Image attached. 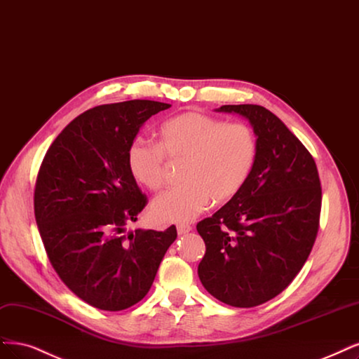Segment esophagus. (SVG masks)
Wrapping results in <instances>:
<instances>
[{
	"instance_id": "34e87169",
	"label": "esophagus",
	"mask_w": 359,
	"mask_h": 359,
	"mask_svg": "<svg viewBox=\"0 0 359 359\" xmlns=\"http://www.w3.org/2000/svg\"><path fill=\"white\" fill-rule=\"evenodd\" d=\"M177 231H178V234H185V233L191 231V226H189V224H178L177 226Z\"/></svg>"
}]
</instances>
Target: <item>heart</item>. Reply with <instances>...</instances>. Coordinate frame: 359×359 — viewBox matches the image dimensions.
Here are the masks:
<instances>
[{"label":"heart","instance_id":"heart-1","mask_svg":"<svg viewBox=\"0 0 359 359\" xmlns=\"http://www.w3.org/2000/svg\"><path fill=\"white\" fill-rule=\"evenodd\" d=\"M158 138V144L135 140L128 150L130 174L151 191L165 187L166 156L185 160L184 184L151 203L157 222L182 224L202 214L211 201L217 205L231 201L250 180L258 153L251 126L193 111L166 120Z\"/></svg>","mask_w":359,"mask_h":359}]
</instances>
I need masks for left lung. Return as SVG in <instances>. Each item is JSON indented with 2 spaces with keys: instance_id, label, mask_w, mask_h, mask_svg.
Returning <instances> with one entry per match:
<instances>
[{
  "instance_id": "obj_1",
  "label": "left lung",
  "mask_w": 359,
  "mask_h": 359,
  "mask_svg": "<svg viewBox=\"0 0 359 359\" xmlns=\"http://www.w3.org/2000/svg\"><path fill=\"white\" fill-rule=\"evenodd\" d=\"M250 121L258 153L241 193L197 224L206 252L197 267L205 290L222 303L254 307L297 276L319 227L320 182L299 138L259 105H222Z\"/></svg>"
}]
</instances>
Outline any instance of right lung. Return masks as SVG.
Listing matches in <instances>:
<instances>
[{"label": "right lung", "instance_id": "1", "mask_svg": "<svg viewBox=\"0 0 359 359\" xmlns=\"http://www.w3.org/2000/svg\"><path fill=\"white\" fill-rule=\"evenodd\" d=\"M170 105L147 100L107 104L74 118L48 148L34 193L35 221L48 259L88 304L117 312L150 291L177 229H137L147 205L128 150L151 116Z\"/></svg>", "mask_w": 359, "mask_h": 359}]
</instances>
